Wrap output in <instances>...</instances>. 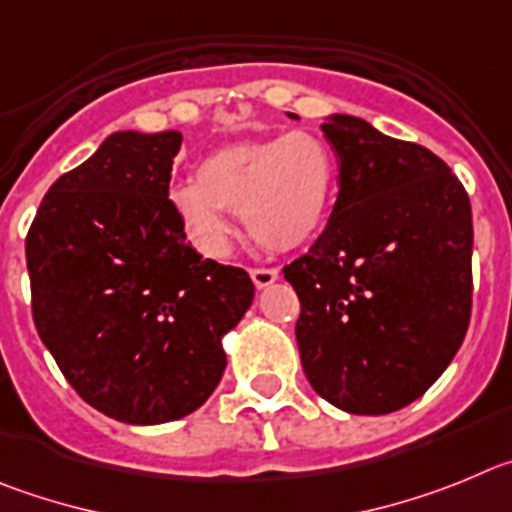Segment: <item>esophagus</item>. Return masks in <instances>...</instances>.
Wrapping results in <instances>:
<instances>
[{"label": "esophagus", "mask_w": 512, "mask_h": 512, "mask_svg": "<svg viewBox=\"0 0 512 512\" xmlns=\"http://www.w3.org/2000/svg\"><path fill=\"white\" fill-rule=\"evenodd\" d=\"M252 275V283H255V288H267V285H273L275 280L280 278V273L275 270V267H252L250 270Z\"/></svg>", "instance_id": "1"}]
</instances>
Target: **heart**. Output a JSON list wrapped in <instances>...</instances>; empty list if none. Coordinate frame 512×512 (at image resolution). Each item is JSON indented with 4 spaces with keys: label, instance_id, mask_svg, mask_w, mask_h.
Returning a JSON list of instances; mask_svg holds the SVG:
<instances>
[{
    "label": "heart",
    "instance_id": "obj_1",
    "mask_svg": "<svg viewBox=\"0 0 512 512\" xmlns=\"http://www.w3.org/2000/svg\"><path fill=\"white\" fill-rule=\"evenodd\" d=\"M336 160L324 137L308 130L237 142L206 155L196 181L170 191V204L188 239L209 257L232 242L227 211L270 252L301 250L319 237L331 214Z\"/></svg>",
    "mask_w": 512,
    "mask_h": 512
}]
</instances>
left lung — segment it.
I'll use <instances>...</instances> for the list:
<instances>
[{"label": "left lung", "instance_id": "1", "mask_svg": "<svg viewBox=\"0 0 512 512\" xmlns=\"http://www.w3.org/2000/svg\"><path fill=\"white\" fill-rule=\"evenodd\" d=\"M321 130L339 155V196L324 234L283 270L301 301L298 352L321 398L385 416L421 398L462 347L472 206L426 147L349 114Z\"/></svg>", "mask_w": 512, "mask_h": 512}]
</instances>
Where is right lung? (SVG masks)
I'll list each match as a JSON object with an SVG mask.
<instances>
[{
  "label": "right lung",
  "mask_w": 512,
  "mask_h": 512,
  "mask_svg": "<svg viewBox=\"0 0 512 512\" xmlns=\"http://www.w3.org/2000/svg\"><path fill=\"white\" fill-rule=\"evenodd\" d=\"M181 132H114L50 186L27 232L32 319L71 388L104 416L153 426L209 400L222 336L255 285L204 260L168 199Z\"/></svg>",
  "instance_id": "obj_1"
}]
</instances>
